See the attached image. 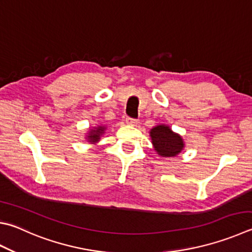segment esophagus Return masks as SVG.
<instances>
[{
    "instance_id": "obj_1",
    "label": "esophagus",
    "mask_w": 252,
    "mask_h": 252,
    "mask_svg": "<svg viewBox=\"0 0 252 252\" xmlns=\"http://www.w3.org/2000/svg\"><path fill=\"white\" fill-rule=\"evenodd\" d=\"M126 122L130 126H136L139 123V120H138V119H133V118H126Z\"/></svg>"
}]
</instances>
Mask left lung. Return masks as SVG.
<instances>
[{
    "label": "left lung",
    "instance_id": "obj_1",
    "mask_svg": "<svg viewBox=\"0 0 252 252\" xmlns=\"http://www.w3.org/2000/svg\"><path fill=\"white\" fill-rule=\"evenodd\" d=\"M154 149L161 157H175L184 148V142L178 134L166 126H158L150 132Z\"/></svg>",
    "mask_w": 252,
    "mask_h": 252
}]
</instances>
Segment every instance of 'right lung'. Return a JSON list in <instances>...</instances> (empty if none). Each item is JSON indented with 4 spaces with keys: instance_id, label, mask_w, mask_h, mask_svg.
<instances>
[{
    "instance_id": "obj_1",
    "label": "right lung",
    "mask_w": 252,
    "mask_h": 252,
    "mask_svg": "<svg viewBox=\"0 0 252 252\" xmlns=\"http://www.w3.org/2000/svg\"><path fill=\"white\" fill-rule=\"evenodd\" d=\"M104 129H106V127L98 126L95 130H91V131L89 132L88 140H89L90 142H97V141L100 139V135H101V134L103 133V132H104Z\"/></svg>"
}]
</instances>
